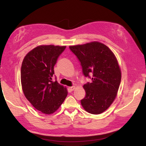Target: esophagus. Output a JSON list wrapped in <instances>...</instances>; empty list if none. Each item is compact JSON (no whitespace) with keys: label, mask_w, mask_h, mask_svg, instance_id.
Instances as JSON below:
<instances>
[{"label":"esophagus","mask_w":146,"mask_h":146,"mask_svg":"<svg viewBox=\"0 0 146 146\" xmlns=\"http://www.w3.org/2000/svg\"><path fill=\"white\" fill-rule=\"evenodd\" d=\"M75 86H71V87H69L68 90L70 91H73L74 90H75Z\"/></svg>","instance_id":"esophagus-1"}]
</instances>
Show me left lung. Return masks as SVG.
I'll return each mask as SVG.
<instances>
[{
	"mask_svg": "<svg viewBox=\"0 0 146 146\" xmlns=\"http://www.w3.org/2000/svg\"><path fill=\"white\" fill-rule=\"evenodd\" d=\"M78 58L86 77L92 75V82L83 86L86 97L81 104L91 114H100L111 105L117 97L121 81V71L111 50L98 42L70 46Z\"/></svg>",
	"mask_w": 146,
	"mask_h": 146,
	"instance_id": "8db88e82",
	"label": "left lung"
}]
</instances>
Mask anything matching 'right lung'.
I'll return each instance as SVG.
<instances>
[{
	"instance_id": "1",
	"label": "right lung",
	"mask_w": 146,
	"mask_h": 146,
	"mask_svg": "<svg viewBox=\"0 0 146 146\" xmlns=\"http://www.w3.org/2000/svg\"><path fill=\"white\" fill-rule=\"evenodd\" d=\"M66 46H38L27 54L21 66L23 93L32 106L46 115L55 112L67 97L68 91L53 81L54 66Z\"/></svg>"
}]
</instances>
